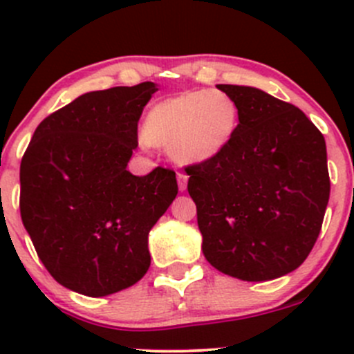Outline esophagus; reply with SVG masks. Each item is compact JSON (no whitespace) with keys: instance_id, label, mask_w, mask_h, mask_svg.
<instances>
[{"instance_id":"obj_1","label":"esophagus","mask_w":354,"mask_h":354,"mask_svg":"<svg viewBox=\"0 0 354 354\" xmlns=\"http://www.w3.org/2000/svg\"><path fill=\"white\" fill-rule=\"evenodd\" d=\"M187 185H188V176L185 173H178V188L180 192L187 190Z\"/></svg>"}]
</instances>
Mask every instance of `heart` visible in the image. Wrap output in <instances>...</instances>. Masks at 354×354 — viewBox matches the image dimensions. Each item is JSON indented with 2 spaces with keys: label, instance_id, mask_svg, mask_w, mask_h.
I'll return each mask as SVG.
<instances>
[{
  "label": "heart",
  "instance_id": "1",
  "mask_svg": "<svg viewBox=\"0 0 354 354\" xmlns=\"http://www.w3.org/2000/svg\"><path fill=\"white\" fill-rule=\"evenodd\" d=\"M240 127V108L223 91H187L149 109L140 145H164L180 164H200L219 157Z\"/></svg>",
  "mask_w": 354,
  "mask_h": 354
}]
</instances>
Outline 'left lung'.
<instances>
[{
	"label": "left lung",
	"instance_id": "1",
	"mask_svg": "<svg viewBox=\"0 0 354 354\" xmlns=\"http://www.w3.org/2000/svg\"><path fill=\"white\" fill-rule=\"evenodd\" d=\"M240 127L219 157L188 166L207 262L241 281H270L312 252L330 194L324 135L301 109L245 85Z\"/></svg>",
	"mask_w": 354,
	"mask_h": 354
}]
</instances>
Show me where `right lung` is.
I'll return each mask as SVG.
<instances>
[{"label":"right lung","instance_id":"obj_1","mask_svg":"<svg viewBox=\"0 0 354 354\" xmlns=\"http://www.w3.org/2000/svg\"><path fill=\"white\" fill-rule=\"evenodd\" d=\"M154 82L87 92L35 128L20 164V216L62 286L108 296L151 266L149 231L178 194L176 173L127 171Z\"/></svg>","mask_w":354,"mask_h":354}]
</instances>
